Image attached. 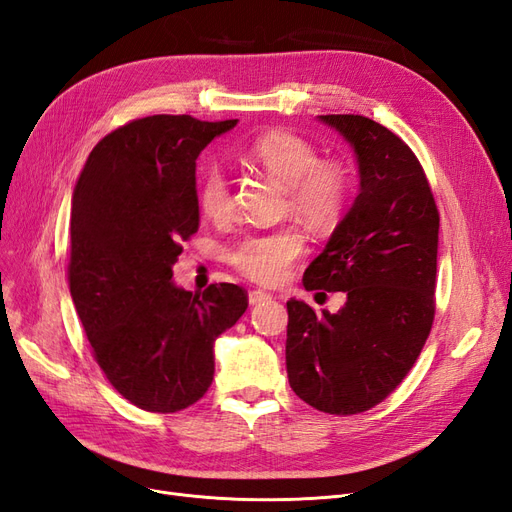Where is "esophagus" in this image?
Listing matches in <instances>:
<instances>
[{
    "mask_svg": "<svg viewBox=\"0 0 512 512\" xmlns=\"http://www.w3.org/2000/svg\"><path fill=\"white\" fill-rule=\"evenodd\" d=\"M271 299V294L265 292V290H252L250 292V305H260Z\"/></svg>",
    "mask_w": 512,
    "mask_h": 512,
    "instance_id": "obj_1",
    "label": "esophagus"
}]
</instances>
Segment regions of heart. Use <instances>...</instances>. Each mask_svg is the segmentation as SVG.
<instances>
[{"label":"heart","mask_w":512,"mask_h":512,"mask_svg":"<svg viewBox=\"0 0 512 512\" xmlns=\"http://www.w3.org/2000/svg\"><path fill=\"white\" fill-rule=\"evenodd\" d=\"M245 158L286 188L288 207L314 228H329L342 213L350 192V175L339 162H320L318 149L288 130L260 134L247 145ZM198 207L211 220L232 213V192L224 170L211 164L198 183ZM305 252L297 228H280L241 239L230 252V262L256 284L273 286L284 280L290 265Z\"/></svg>","instance_id":"1"}]
</instances>
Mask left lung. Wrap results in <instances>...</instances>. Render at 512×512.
<instances>
[{
    "mask_svg": "<svg viewBox=\"0 0 512 512\" xmlns=\"http://www.w3.org/2000/svg\"><path fill=\"white\" fill-rule=\"evenodd\" d=\"M344 136L359 194L305 269L307 290L344 292L337 314L290 299L286 371L305 404L359 414L391 395L421 354L436 314L440 215L397 134L361 115H318Z\"/></svg>",
    "mask_w": 512,
    "mask_h": 512,
    "instance_id": "1",
    "label": "left lung"
}]
</instances>
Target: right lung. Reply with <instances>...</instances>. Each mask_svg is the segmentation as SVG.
I'll use <instances>...</instances> for the list:
<instances>
[{"instance_id":"1","label":"right lung","mask_w":512,"mask_h":512,"mask_svg":"<svg viewBox=\"0 0 512 512\" xmlns=\"http://www.w3.org/2000/svg\"><path fill=\"white\" fill-rule=\"evenodd\" d=\"M237 119L153 115L94 147L74 185L70 294L108 382L147 412H177L207 393L213 346L247 309V292L173 282L198 230L196 160Z\"/></svg>"}]
</instances>
